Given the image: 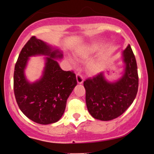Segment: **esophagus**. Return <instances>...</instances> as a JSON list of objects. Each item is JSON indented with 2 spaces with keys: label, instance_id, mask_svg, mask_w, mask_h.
Returning a JSON list of instances; mask_svg holds the SVG:
<instances>
[{
  "label": "esophagus",
  "instance_id": "obj_1",
  "mask_svg": "<svg viewBox=\"0 0 154 154\" xmlns=\"http://www.w3.org/2000/svg\"><path fill=\"white\" fill-rule=\"evenodd\" d=\"M76 78H77V82L78 84H82L83 82V77L82 76L80 75V74H77V75H76Z\"/></svg>",
  "mask_w": 154,
  "mask_h": 154
}]
</instances>
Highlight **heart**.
<instances>
[{
    "mask_svg": "<svg viewBox=\"0 0 154 154\" xmlns=\"http://www.w3.org/2000/svg\"><path fill=\"white\" fill-rule=\"evenodd\" d=\"M99 45L96 44H91L86 46H83L80 48L77 49L75 52V56L79 60H87L91 56L95 54V53L99 51ZM69 62L72 64V66H76L75 61L71 57H67ZM106 62V57L104 54H100L97 56L88 63V70L90 73L96 75L103 69L104 66Z\"/></svg>",
    "mask_w": 154,
    "mask_h": 154,
    "instance_id": "1",
    "label": "heart"
}]
</instances>
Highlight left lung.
Wrapping results in <instances>:
<instances>
[{"mask_svg":"<svg viewBox=\"0 0 154 154\" xmlns=\"http://www.w3.org/2000/svg\"><path fill=\"white\" fill-rule=\"evenodd\" d=\"M124 64L121 77L114 81L106 78L101 72L93 78L86 79V105L91 115L101 121L116 119L130 107L138 89L136 59L130 45L122 54Z\"/></svg>","mask_w":154,"mask_h":154,"instance_id":"8db88e82","label":"left lung"}]
</instances>
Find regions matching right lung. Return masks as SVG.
<instances>
[{
  "instance_id": "right-lung-1",
  "label": "right lung",
  "mask_w": 154,
  "mask_h": 154,
  "mask_svg": "<svg viewBox=\"0 0 154 154\" xmlns=\"http://www.w3.org/2000/svg\"><path fill=\"white\" fill-rule=\"evenodd\" d=\"M43 55L42 75L35 82L26 78L29 58ZM63 51L33 36L23 47L16 63L14 91L19 109L26 117L40 125L55 123L64 113L66 100L77 85L75 74L63 71L57 61Z\"/></svg>"
}]
</instances>
